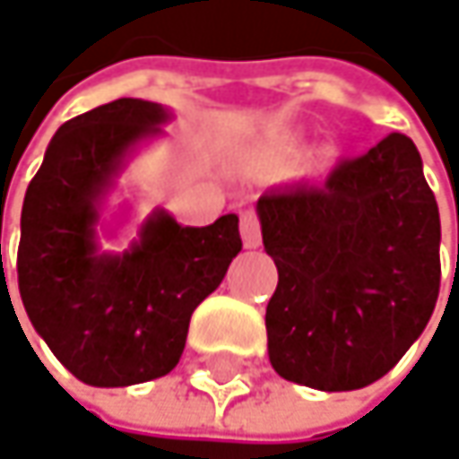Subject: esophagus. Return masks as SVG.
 <instances>
[{"instance_id": "obj_1", "label": "esophagus", "mask_w": 459, "mask_h": 459, "mask_svg": "<svg viewBox=\"0 0 459 459\" xmlns=\"http://www.w3.org/2000/svg\"><path fill=\"white\" fill-rule=\"evenodd\" d=\"M238 230H241V241H244L247 249L260 247V241H263V236H260V221H257V215H255L252 210L241 212V218H238Z\"/></svg>"}]
</instances>
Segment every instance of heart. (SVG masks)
Masks as SVG:
<instances>
[{"label": "heart", "mask_w": 459, "mask_h": 459, "mask_svg": "<svg viewBox=\"0 0 459 459\" xmlns=\"http://www.w3.org/2000/svg\"><path fill=\"white\" fill-rule=\"evenodd\" d=\"M300 153H303V135L300 133H276V135H271V138H265L263 143L255 145L252 159L265 164V167H287V164L298 161ZM337 156H340L337 148L326 145L316 153L314 167L324 172V169L337 164Z\"/></svg>", "instance_id": "b5f03b06"}]
</instances>
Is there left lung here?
<instances>
[{"mask_svg": "<svg viewBox=\"0 0 459 459\" xmlns=\"http://www.w3.org/2000/svg\"><path fill=\"white\" fill-rule=\"evenodd\" d=\"M279 284L268 359L290 383L356 391L388 375L422 334L441 284V221L414 143L391 133L324 186L257 199Z\"/></svg>", "mask_w": 459, "mask_h": 459, "instance_id": "8db88e82", "label": "left lung"}]
</instances>
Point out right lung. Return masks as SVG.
Wrapping results in <instances>:
<instances>
[{"label": "right lung", "mask_w": 459, "mask_h": 459, "mask_svg": "<svg viewBox=\"0 0 459 459\" xmlns=\"http://www.w3.org/2000/svg\"><path fill=\"white\" fill-rule=\"evenodd\" d=\"M172 114L119 98L49 140L21 212L18 290L34 329L82 383L122 388L175 369L188 321L241 252L238 218L180 226L156 210L125 252L100 249L106 196ZM2 249V247H0Z\"/></svg>", "instance_id": "add662e5"}]
</instances>
